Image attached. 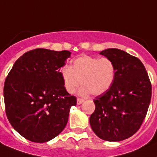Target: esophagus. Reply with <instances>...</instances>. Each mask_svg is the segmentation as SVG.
<instances>
[{
    "instance_id": "esophagus-1",
    "label": "esophagus",
    "mask_w": 157,
    "mask_h": 157,
    "mask_svg": "<svg viewBox=\"0 0 157 157\" xmlns=\"http://www.w3.org/2000/svg\"><path fill=\"white\" fill-rule=\"evenodd\" d=\"M84 102V100L81 98H77V105H81Z\"/></svg>"
}]
</instances>
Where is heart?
<instances>
[{"instance_id": "obj_1", "label": "heart", "mask_w": 157, "mask_h": 157, "mask_svg": "<svg viewBox=\"0 0 157 157\" xmlns=\"http://www.w3.org/2000/svg\"><path fill=\"white\" fill-rule=\"evenodd\" d=\"M60 76L64 89L72 94L81 83L80 94L99 96L107 92L113 85L116 67L111 59L82 55L75 59L72 66H64Z\"/></svg>"}]
</instances>
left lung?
I'll return each mask as SVG.
<instances>
[{
	"label": "left lung",
	"instance_id": "left-lung-1",
	"mask_svg": "<svg viewBox=\"0 0 157 157\" xmlns=\"http://www.w3.org/2000/svg\"><path fill=\"white\" fill-rule=\"evenodd\" d=\"M100 54L113 60L116 76L111 88L93 100L96 108L89 122L101 139L121 141L141 126L151 101L152 85L137 57L118 48H108Z\"/></svg>",
	"mask_w": 157,
	"mask_h": 157
}]
</instances>
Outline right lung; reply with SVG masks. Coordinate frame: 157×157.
Returning <instances> with one entry per match:
<instances>
[{"instance_id":"obj_1","label":"right lung","mask_w":157,"mask_h":157,"mask_svg":"<svg viewBox=\"0 0 157 157\" xmlns=\"http://www.w3.org/2000/svg\"><path fill=\"white\" fill-rule=\"evenodd\" d=\"M71 52L36 48L23 54L5 79L4 100L9 123L36 143L53 139L64 130L76 97L65 90L60 68Z\"/></svg>"}]
</instances>
